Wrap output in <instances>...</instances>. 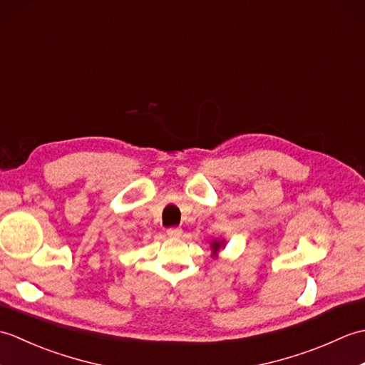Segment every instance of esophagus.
<instances>
[{
  "label": "esophagus",
  "mask_w": 365,
  "mask_h": 365,
  "mask_svg": "<svg viewBox=\"0 0 365 365\" xmlns=\"http://www.w3.org/2000/svg\"><path fill=\"white\" fill-rule=\"evenodd\" d=\"M166 234H168L169 237H180V235H182V229H180V227H169V229L166 230Z\"/></svg>",
  "instance_id": "esophagus-1"
}]
</instances>
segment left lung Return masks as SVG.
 <instances>
[{"label":"left lung","mask_w":365,"mask_h":365,"mask_svg":"<svg viewBox=\"0 0 365 365\" xmlns=\"http://www.w3.org/2000/svg\"><path fill=\"white\" fill-rule=\"evenodd\" d=\"M221 245H222V243H220V242H215V243H212V247H213L215 251H218L220 247H221Z\"/></svg>","instance_id":"left-lung-1"}]
</instances>
